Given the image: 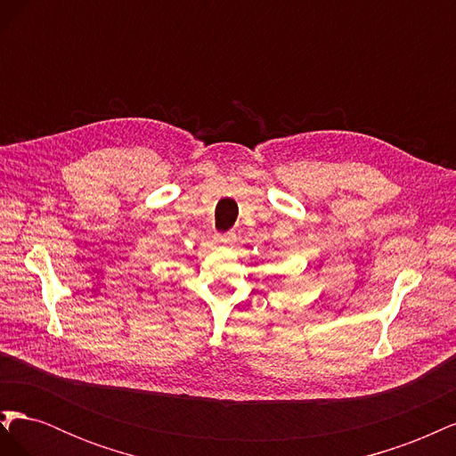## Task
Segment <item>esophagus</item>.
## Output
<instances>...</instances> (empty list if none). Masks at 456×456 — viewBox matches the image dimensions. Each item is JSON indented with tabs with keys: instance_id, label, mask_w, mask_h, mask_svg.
<instances>
[{
	"instance_id": "1",
	"label": "esophagus",
	"mask_w": 456,
	"mask_h": 456,
	"mask_svg": "<svg viewBox=\"0 0 456 456\" xmlns=\"http://www.w3.org/2000/svg\"><path fill=\"white\" fill-rule=\"evenodd\" d=\"M215 240H216L218 243H224V245H232L233 241H236V233H233V232H228V233H216V236H215Z\"/></svg>"
}]
</instances>
